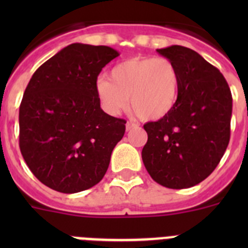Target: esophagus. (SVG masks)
<instances>
[{
    "instance_id": "esophagus-1",
    "label": "esophagus",
    "mask_w": 248,
    "mask_h": 248,
    "mask_svg": "<svg viewBox=\"0 0 248 248\" xmlns=\"http://www.w3.org/2000/svg\"><path fill=\"white\" fill-rule=\"evenodd\" d=\"M137 126H138V124H137V123H131V122H128V123H126V125H125V128H126V131L131 130V129H133V128H137Z\"/></svg>"
}]
</instances>
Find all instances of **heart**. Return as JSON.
<instances>
[{"mask_svg": "<svg viewBox=\"0 0 248 248\" xmlns=\"http://www.w3.org/2000/svg\"><path fill=\"white\" fill-rule=\"evenodd\" d=\"M180 93V73L163 57H133L114 65L110 79L98 78L95 94L110 115L130 104L144 120H160L171 113Z\"/></svg>", "mask_w": 248, "mask_h": 248, "instance_id": "obj_1", "label": "heart"}]
</instances>
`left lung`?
<instances>
[{"instance_id":"left-lung-1","label":"left lung","mask_w":248,"mask_h":248,"mask_svg":"<svg viewBox=\"0 0 248 248\" xmlns=\"http://www.w3.org/2000/svg\"><path fill=\"white\" fill-rule=\"evenodd\" d=\"M180 73V93L171 113L144 125L141 151L153 180L169 189H187L205 180L230 141L232 95L225 77L198 52L183 47L156 49Z\"/></svg>"}]
</instances>
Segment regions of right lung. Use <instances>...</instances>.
Wrapping results in <instances>:
<instances>
[{
	"label": "right lung",
	"mask_w": 248,
	"mask_h": 248,
	"mask_svg": "<svg viewBox=\"0 0 248 248\" xmlns=\"http://www.w3.org/2000/svg\"><path fill=\"white\" fill-rule=\"evenodd\" d=\"M118 56L107 46L73 43L31 78L19 105V149L31 171L50 189H91L108 170L126 122L103 111L95 82Z\"/></svg>",
	"instance_id": "obj_1"
}]
</instances>
